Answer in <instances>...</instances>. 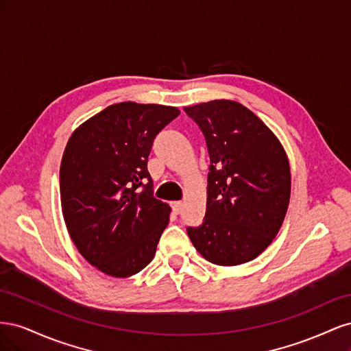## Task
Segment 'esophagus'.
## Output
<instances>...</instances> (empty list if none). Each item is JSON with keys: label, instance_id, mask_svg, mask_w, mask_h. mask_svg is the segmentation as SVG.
I'll list each match as a JSON object with an SVG mask.
<instances>
[{"label": "esophagus", "instance_id": "1", "mask_svg": "<svg viewBox=\"0 0 351 351\" xmlns=\"http://www.w3.org/2000/svg\"><path fill=\"white\" fill-rule=\"evenodd\" d=\"M171 208H173V210L176 212V214H180V212H182V209H183V202H180V200L173 202Z\"/></svg>", "mask_w": 351, "mask_h": 351}]
</instances>
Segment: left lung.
<instances>
[{
    "label": "left lung",
    "mask_w": 351,
    "mask_h": 351,
    "mask_svg": "<svg viewBox=\"0 0 351 351\" xmlns=\"http://www.w3.org/2000/svg\"><path fill=\"white\" fill-rule=\"evenodd\" d=\"M205 136L209 154L204 222L187 227L209 262H249L278 234L290 202L289 159L275 134L241 104L227 99L184 108Z\"/></svg>",
    "instance_id": "obj_1"
}]
</instances>
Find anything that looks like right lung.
<instances>
[{
	"label": "right lung",
	"mask_w": 351,
	"mask_h": 351,
	"mask_svg": "<svg viewBox=\"0 0 351 351\" xmlns=\"http://www.w3.org/2000/svg\"><path fill=\"white\" fill-rule=\"evenodd\" d=\"M180 111L155 104L110 105L71 134L60 168L69 234L82 256L111 277L154 259L169 206L154 196L147 156Z\"/></svg>",
	"instance_id": "right-lung-1"
}]
</instances>
